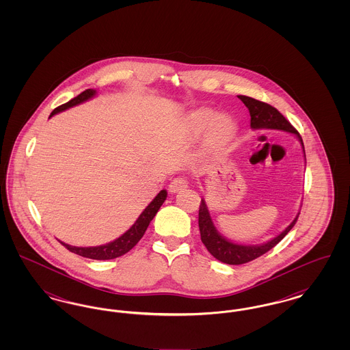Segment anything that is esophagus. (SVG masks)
<instances>
[{"label": "esophagus", "mask_w": 350, "mask_h": 350, "mask_svg": "<svg viewBox=\"0 0 350 350\" xmlns=\"http://www.w3.org/2000/svg\"><path fill=\"white\" fill-rule=\"evenodd\" d=\"M185 187H187V180L183 178V177H177L169 183V191L170 193H177L180 190H183Z\"/></svg>", "instance_id": "esophagus-1"}]
</instances>
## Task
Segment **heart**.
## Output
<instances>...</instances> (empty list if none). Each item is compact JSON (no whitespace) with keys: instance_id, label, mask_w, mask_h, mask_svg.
<instances>
[{"instance_id":"b5f03b06","label":"heart","mask_w":350,"mask_h":350,"mask_svg":"<svg viewBox=\"0 0 350 350\" xmlns=\"http://www.w3.org/2000/svg\"><path fill=\"white\" fill-rule=\"evenodd\" d=\"M186 127L190 136L200 137L207 133V143L211 147H219L228 143L236 133V123L232 118L219 116L217 110L202 107L193 111L187 120Z\"/></svg>"}]
</instances>
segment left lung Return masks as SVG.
<instances>
[{
	"instance_id": "1",
	"label": "left lung",
	"mask_w": 350,
	"mask_h": 350,
	"mask_svg": "<svg viewBox=\"0 0 350 350\" xmlns=\"http://www.w3.org/2000/svg\"><path fill=\"white\" fill-rule=\"evenodd\" d=\"M237 97L243 100V103L250 110V127L253 130L271 129V130H281L286 133H294L299 139L301 148L304 152L303 140L300 137L299 133L291 126V123L283 117L275 107L267 105L265 102L247 97V96H237ZM262 116L266 118H262ZM304 157H306V153H304ZM298 217H299V214L290 223V226L284 231L280 233L278 236H275L274 239L269 240L267 243L260 244V245H241V244H234L217 232V230L213 223V219L210 217L207 204L204 200H202L200 204V215H198L200 240L207 250L219 261L228 264V265H241V264L250 262L252 260L265 254L271 248H274L295 226Z\"/></svg>"
}]
</instances>
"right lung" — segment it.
Wrapping results in <instances>:
<instances>
[{
    "mask_svg": "<svg viewBox=\"0 0 350 350\" xmlns=\"http://www.w3.org/2000/svg\"><path fill=\"white\" fill-rule=\"evenodd\" d=\"M96 90L93 89H86L81 94H79L77 97H75L73 100H68L67 103L56 107L50 117L64 111L69 107H73L76 105H80L85 100H90L96 96ZM167 190H161L154 200L150 202V204L144 208V211L140 214V217L136 219V221L133 223V227L123 233L122 236H119L114 241L107 243L105 245L100 247H72L66 243H62L69 252L76 253L79 256H83L86 258H92V260H113L123 256L124 253H127L129 250H133V247L139 243V240L143 237V234L147 231L148 226H150V220L157 214L159 208L161 207V204L164 203V200H167Z\"/></svg>",
    "mask_w": 350,
    "mask_h": 350,
    "instance_id": "right-lung-1",
    "label": "right lung"
}]
</instances>
